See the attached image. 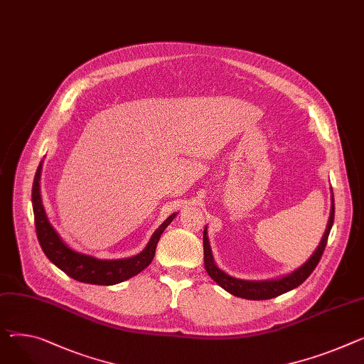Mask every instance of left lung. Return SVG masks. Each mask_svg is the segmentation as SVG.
I'll list each match as a JSON object with an SVG mask.
<instances>
[{
    "mask_svg": "<svg viewBox=\"0 0 364 364\" xmlns=\"http://www.w3.org/2000/svg\"><path fill=\"white\" fill-rule=\"evenodd\" d=\"M331 200H332V205H331L329 221H328L325 234L321 240L318 249L314 250V253L310 256V259L304 264H301L299 269H296L294 272L288 274L285 277H281L278 279L245 281V279H238V278H234V277H230L228 274H225L223 269L218 268L215 260H213L212 249H210L209 240H208V231L205 227L203 250H205V269H206L208 275L230 294H232L235 297H241V299H247V300H268V299L278 297L287 291H291V289L297 288L300 284H303L310 277V274L314 271V268H316L322 255H323V250L328 243V237H329V232H331V228L333 224V215H335L333 195L331 196Z\"/></svg>",
    "mask_w": 364,
    "mask_h": 364,
    "instance_id": "1",
    "label": "left lung"
}]
</instances>
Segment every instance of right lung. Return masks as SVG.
<instances>
[{"label": "right lung", "mask_w": 364, "mask_h": 364, "mask_svg": "<svg viewBox=\"0 0 364 364\" xmlns=\"http://www.w3.org/2000/svg\"><path fill=\"white\" fill-rule=\"evenodd\" d=\"M41 171L42 162L36 169L32 187V203L35 213L36 235L43 253L57 266V268H60L70 278L80 282L95 285H114L137 275L146 268V266H149L155 256L156 245L161 238V234L169 224H171L177 213H173L166 218V220L159 225V228L152 234L146 247L136 256L127 259L102 260L89 255H83L68 247L61 240L58 232L54 230L50 220H48L41 199Z\"/></svg>", "instance_id": "right-lung-1"}]
</instances>
